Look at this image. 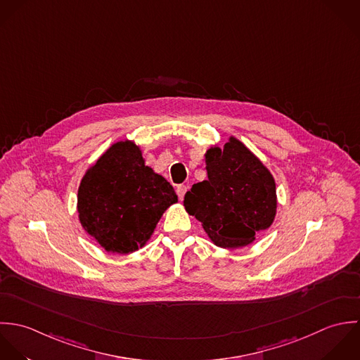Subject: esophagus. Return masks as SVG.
Returning a JSON list of instances; mask_svg holds the SVG:
<instances>
[{"label":"esophagus","instance_id":"1","mask_svg":"<svg viewBox=\"0 0 360 360\" xmlns=\"http://www.w3.org/2000/svg\"><path fill=\"white\" fill-rule=\"evenodd\" d=\"M186 191H188V188H186L185 185H179V186H176V193H178V198H179L181 200H184Z\"/></svg>","mask_w":360,"mask_h":360}]
</instances>
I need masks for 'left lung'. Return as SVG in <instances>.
<instances>
[{
	"label": "left lung",
	"instance_id": "8db88e82",
	"mask_svg": "<svg viewBox=\"0 0 360 360\" xmlns=\"http://www.w3.org/2000/svg\"><path fill=\"white\" fill-rule=\"evenodd\" d=\"M207 179L185 195L188 214L196 217L210 240L222 249L250 245L271 226L277 214V189L270 169L245 143L229 136L221 148L205 154Z\"/></svg>",
	"mask_w": 360,
	"mask_h": 360
}]
</instances>
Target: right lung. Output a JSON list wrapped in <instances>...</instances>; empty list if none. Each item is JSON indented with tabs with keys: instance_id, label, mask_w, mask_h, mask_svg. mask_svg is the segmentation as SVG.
Listing matches in <instances>:
<instances>
[{
	"instance_id": "add662e5",
	"label": "right lung",
	"mask_w": 360,
	"mask_h": 360,
	"mask_svg": "<svg viewBox=\"0 0 360 360\" xmlns=\"http://www.w3.org/2000/svg\"><path fill=\"white\" fill-rule=\"evenodd\" d=\"M175 203L169 182L146 165L139 144L125 139L111 144L86 169L76 207L80 225L101 248L129 255L150 240Z\"/></svg>"
}]
</instances>
